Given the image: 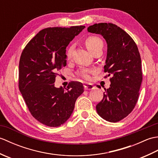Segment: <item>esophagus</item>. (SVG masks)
<instances>
[{"label": "esophagus", "instance_id": "obj_1", "mask_svg": "<svg viewBox=\"0 0 158 158\" xmlns=\"http://www.w3.org/2000/svg\"><path fill=\"white\" fill-rule=\"evenodd\" d=\"M84 88L85 90H92L95 88V87L92 84H89V83H88V84H85L84 85Z\"/></svg>", "mask_w": 158, "mask_h": 158}]
</instances>
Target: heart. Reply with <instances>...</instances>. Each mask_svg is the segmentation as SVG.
<instances>
[{"label":"heart","mask_w":158,"mask_h":158,"mask_svg":"<svg viewBox=\"0 0 158 158\" xmlns=\"http://www.w3.org/2000/svg\"><path fill=\"white\" fill-rule=\"evenodd\" d=\"M85 43L87 48L92 54L96 51H98V50L102 49L103 48L102 41L99 37H97V36H89L88 39H86ZM73 50V46H70L68 49V51H67L66 53V56L68 59H70V57H71ZM93 72V70L82 69L79 72V75L83 79H89L90 78V74Z\"/></svg>","instance_id":"1"}]
</instances>
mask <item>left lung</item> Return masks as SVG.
Segmentation results:
<instances>
[{"label":"left lung","instance_id":"obj_1","mask_svg":"<svg viewBox=\"0 0 158 158\" xmlns=\"http://www.w3.org/2000/svg\"><path fill=\"white\" fill-rule=\"evenodd\" d=\"M88 31L102 35L107 44L104 66L110 85L96 105L98 115L109 122H117L135 108L143 80L141 59L137 45L127 32L111 23H95Z\"/></svg>","mask_w":158,"mask_h":158}]
</instances>
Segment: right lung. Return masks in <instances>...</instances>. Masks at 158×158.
I'll use <instances>...</instances> for the list:
<instances>
[{
  "label": "right lung",
  "mask_w": 158,
  "mask_h": 158,
  "mask_svg": "<svg viewBox=\"0 0 158 158\" xmlns=\"http://www.w3.org/2000/svg\"><path fill=\"white\" fill-rule=\"evenodd\" d=\"M85 26L43 29L23 49L19 64V89L31 115L40 123L58 127L71 115L81 83L56 88L57 72L66 65V48Z\"/></svg>",
  "instance_id": "1"
}]
</instances>
